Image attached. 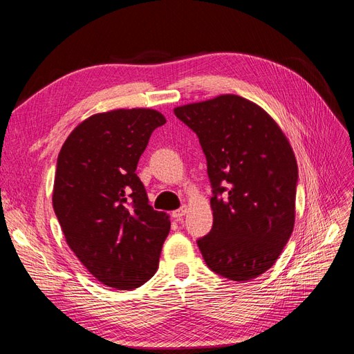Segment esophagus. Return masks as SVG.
<instances>
[{
    "label": "esophagus",
    "mask_w": 354,
    "mask_h": 354,
    "mask_svg": "<svg viewBox=\"0 0 354 354\" xmlns=\"http://www.w3.org/2000/svg\"><path fill=\"white\" fill-rule=\"evenodd\" d=\"M186 212H187V207H186V205H183L181 208H178V209H176V211H173V217H174L176 220H180L181 217L185 216Z\"/></svg>",
    "instance_id": "1"
}]
</instances>
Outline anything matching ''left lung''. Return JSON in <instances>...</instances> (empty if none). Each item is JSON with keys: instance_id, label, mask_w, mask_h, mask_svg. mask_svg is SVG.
I'll return each instance as SVG.
<instances>
[{"instance_id": "left-lung-1", "label": "left lung", "mask_w": 354, "mask_h": 354, "mask_svg": "<svg viewBox=\"0 0 354 354\" xmlns=\"http://www.w3.org/2000/svg\"><path fill=\"white\" fill-rule=\"evenodd\" d=\"M174 113L199 137L212 185V229L198 241L212 272L251 281L279 259L294 230L297 159L261 106L236 94L189 103Z\"/></svg>"}]
</instances>
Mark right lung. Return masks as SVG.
Here are the masks:
<instances>
[{
  "mask_svg": "<svg viewBox=\"0 0 354 354\" xmlns=\"http://www.w3.org/2000/svg\"><path fill=\"white\" fill-rule=\"evenodd\" d=\"M155 109L94 113L73 128L57 158L53 208L66 243L103 285L128 291L158 269L169 216L149 205L138 159L155 128Z\"/></svg>",
  "mask_w": 354,
  "mask_h": 354,
  "instance_id": "1",
  "label": "right lung"
}]
</instances>
